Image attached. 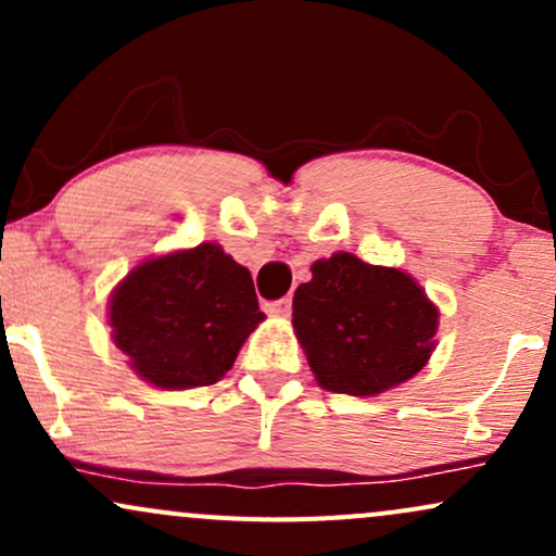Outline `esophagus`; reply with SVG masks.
Here are the masks:
<instances>
[{"label":"esophagus","mask_w":556,"mask_h":556,"mask_svg":"<svg viewBox=\"0 0 556 556\" xmlns=\"http://www.w3.org/2000/svg\"><path fill=\"white\" fill-rule=\"evenodd\" d=\"M290 311H292V300L290 298H282V300H277V303L269 305V314L277 316V318H287V316H290Z\"/></svg>","instance_id":"esophagus-1"}]
</instances>
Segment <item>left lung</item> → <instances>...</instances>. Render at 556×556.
Returning <instances> with one entry per match:
<instances>
[{"label": "left lung", "mask_w": 556, "mask_h": 556, "mask_svg": "<svg viewBox=\"0 0 556 556\" xmlns=\"http://www.w3.org/2000/svg\"><path fill=\"white\" fill-rule=\"evenodd\" d=\"M292 329L318 387L376 397L429 363L439 308L407 271L337 251L295 290Z\"/></svg>", "instance_id": "left-lung-1"}]
</instances>
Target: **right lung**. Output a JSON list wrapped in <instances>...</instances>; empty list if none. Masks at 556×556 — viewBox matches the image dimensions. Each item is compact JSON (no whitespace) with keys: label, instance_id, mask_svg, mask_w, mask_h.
Listing matches in <instances>:
<instances>
[{"label":"right lung","instance_id":"obj_1","mask_svg":"<svg viewBox=\"0 0 556 556\" xmlns=\"http://www.w3.org/2000/svg\"><path fill=\"white\" fill-rule=\"evenodd\" d=\"M264 318L251 271L219 242L140 261L106 311L127 366L164 392L216 384Z\"/></svg>","mask_w":556,"mask_h":556}]
</instances>
